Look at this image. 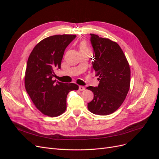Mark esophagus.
I'll return each instance as SVG.
<instances>
[{
  "mask_svg": "<svg viewBox=\"0 0 159 159\" xmlns=\"http://www.w3.org/2000/svg\"><path fill=\"white\" fill-rule=\"evenodd\" d=\"M79 89L80 91H84V90H85V88L84 86H79Z\"/></svg>",
  "mask_w": 159,
  "mask_h": 159,
  "instance_id": "1",
  "label": "esophagus"
}]
</instances>
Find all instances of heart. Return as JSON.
Instances as JSON below:
<instances>
[{"label": "heart", "instance_id": "1", "mask_svg": "<svg viewBox=\"0 0 159 159\" xmlns=\"http://www.w3.org/2000/svg\"><path fill=\"white\" fill-rule=\"evenodd\" d=\"M79 49H80V52L89 51V47L85 41H82L79 44Z\"/></svg>", "mask_w": 159, "mask_h": 159}]
</instances>
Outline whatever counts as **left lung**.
Here are the masks:
<instances>
[{"instance_id":"8db88e82","label":"left lung","mask_w":159,"mask_h":159,"mask_svg":"<svg viewBox=\"0 0 159 159\" xmlns=\"http://www.w3.org/2000/svg\"><path fill=\"white\" fill-rule=\"evenodd\" d=\"M94 49L93 68L98 76L97 87L86 88L93 93V99L88 103L90 112L107 115L122 105L130 86L129 63L119 45L109 39L90 34Z\"/></svg>"}]
</instances>
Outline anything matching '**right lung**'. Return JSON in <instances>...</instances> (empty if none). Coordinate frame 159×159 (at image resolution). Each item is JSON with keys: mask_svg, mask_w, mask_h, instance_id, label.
Masks as SVG:
<instances>
[{"mask_svg": "<svg viewBox=\"0 0 159 159\" xmlns=\"http://www.w3.org/2000/svg\"><path fill=\"white\" fill-rule=\"evenodd\" d=\"M76 37L56 35L42 40L31 52L25 73V88L33 103L45 115L55 117L66 110L67 95L78 90L74 83L53 80L55 70L60 69L64 50Z\"/></svg>", "mask_w": 159, "mask_h": 159, "instance_id": "1", "label": "right lung"}]
</instances>
